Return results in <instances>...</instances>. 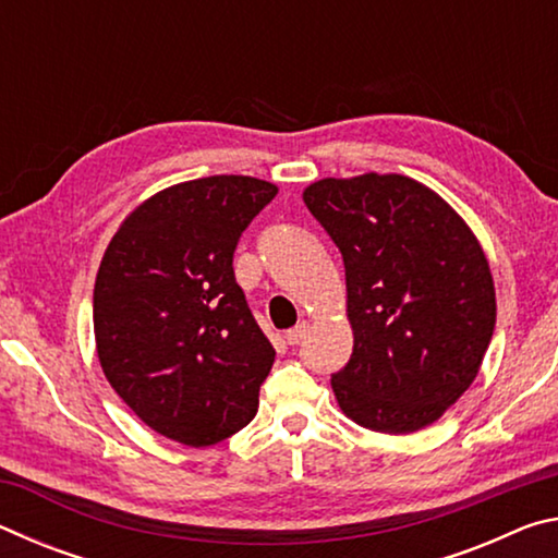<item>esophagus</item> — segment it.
Instances as JSON below:
<instances>
[{
    "label": "esophagus",
    "instance_id": "1",
    "mask_svg": "<svg viewBox=\"0 0 558 558\" xmlns=\"http://www.w3.org/2000/svg\"><path fill=\"white\" fill-rule=\"evenodd\" d=\"M307 332H310V323H300V325H295L292 329H288V332H286L288 344H300L302 339L307 337Z\"/></svg>",
    "mask_w": 558,
    "mask_h": 558
}]
</instances>
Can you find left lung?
Listing matches in <instances>:
<instances>
[{
  "label": "left lung",
  "mask_w": 558,
  "mask_h": 558,
  "mask_svg": "<svg viewBox=\"0 0 558 558\" xmlns=\"http://www.w3.org/2000/svg\"><path fill=\"white\" fill-rule=\"evenodd\" d=\"M302 202L344 258L354 349L332 391L389 436L436 423L470 389L495 332L487 256L465 219L405 174L319 179Z\"/></svg>",
  "instance_id": "obj_1"
}]
</instances>
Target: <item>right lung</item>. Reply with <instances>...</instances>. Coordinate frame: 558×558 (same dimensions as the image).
I'll use <instances>...</instances> for the list:
<instances>
[{
	"label": "right lung",
	"mask_w": 558,
	"mask_h": 558,
	"mask_svg": "<svg viewBox=\"0 0 558 558\" xmlns=\"http://www.w3.org/2000/svg\"><path fill=\"white\" fill-rule=\"evenodd\" d=\"M276 194L243 174L172 184L135 206L102 253V374L145 426L182 446H214L258 411L276 349L233 278V251Z\"/></svg>",
	"instance_id": "obj_1"
}]
</instances>
